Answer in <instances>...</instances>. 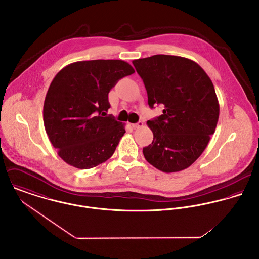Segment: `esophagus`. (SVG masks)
Masks as SVG:
<instances>
[{
  "label": "esophagus",
  "instance_id": "obj_1",
  "mask_svg": "<svg viewBox=\"0 0 259 259\" xmlns=\"http://www.w3.org/2000/svg\"><path fill=\"white\" fill-rule=\"evenodd\" d=\"M132 125H133V127H135V128H138V127H142V126L144 125V122H143L142 120H140V121H138L137 123H133Z\"/></svg>",
  "mask_w": 259,
  "mask_h": 259
}]
</instances>
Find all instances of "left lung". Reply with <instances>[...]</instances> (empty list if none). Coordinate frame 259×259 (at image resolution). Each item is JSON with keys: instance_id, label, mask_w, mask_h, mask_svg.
I'll list each match as a JSON object with an SVG mask.
<instances>
[{"instance_id": "1", "label": "left lung", "mask_w": 259, "mask_h": 259, "mask_svg": "<svg viewBox=\"0 0 259 259\" xmlns=\"http://www.w3.org/2000/svg\"><path fill=\"white\" fill-rule=\"evenodd\" d=\"M133 64L145 83L148 106L163 107L162 114L147 122L153 141L144 155L163 172L184 170L215 132L220 104L213 83L198 64L183 57L154 55Z\"/></svg>"}]
</instances>
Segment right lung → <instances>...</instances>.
<instances>
[{
    "mask_svg": "<svg viewBox=\"0 0 259 259\" xmlns=\"http://www.w3.org/2000/svg\"><path fill=\"white\" fill-rule=\"evenodd\" d=\"M134 73L120 60H94L70 64L56 74L42 115L49 140L64 161L89 169L113 154L125 130L107 114L109 93L118 79Z\"/></svg>",
    "mask_w": 259,
    "mask_h": 259,
    "instance_id": "obj_1",
    "label": "right lung"
}]
</instances>
